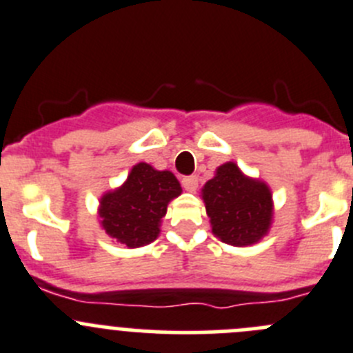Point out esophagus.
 Instances as JSON below:
<instances>
[{"label": "esophagus", "mask_w": 353, "mask_h": 353, "mask_svg": "<svg viewBox=\"0 0 353 353\" xmlns=\"http://www.w3.org/2000/svg\"><path fill=\"white\" fill-rule=\"evenodd\" d=\"M181 184L186 192H195L196 188H199V177L196 176H184L181 179Z\"/></svg>", "instance_id": "34e87169"}]
</instances>
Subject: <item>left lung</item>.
Here are the masks:
<instances>
[{
    "label": "left lung",
    "instance_id": "obj_1",
    "mask_svg": "<svg viewBox=\"0 0 353 353\" xmlns=\"http://www.w3.org/2000/svg\"><path fill=\"white\" fill-rule=\"evenodd\" d=\"M202 192L214 235L225 243L249 245L268 232L272 193L265 183L243 176L235 163L219 167Z\"/></svg>",
    "mask_w": 353,
    "mask_h": 353
}]
</instances>
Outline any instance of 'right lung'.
Segmentation results:
<instances>
[{
	"instance_id": "right-lung-1",
	"label": "right lung",
	"mask_w": 353,
	"mask_h": 353,
	"mask_svg": "<svg viewBox=\"0 0 353 353\" xmlns=\"http://www.w3.org/2000/svg\"><path fill=\"white\" fill-rule=\"evenodd\" d=\"M177 195H181V184L172 172L137 163L123 186L101 199L102 228L127 247L153 242L167 203Z\"/></svg>"
}]
</instances>
